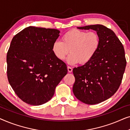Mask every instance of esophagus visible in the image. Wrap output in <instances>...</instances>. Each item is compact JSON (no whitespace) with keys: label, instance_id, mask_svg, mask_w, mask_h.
Returning a JSON list of instances; mask_svg holds the SVG:
<instances>
[{"label":"esophagus","instance_id":"1","mask_svg":"<svg viewBox=\"0 0 130 130\" xmlns=\"http://www.w3.org/2000/svg\"><path fill=\"white\" fill-rule=\"evenodd\" d=\"M67 70H68V72H69V73L72 72V71H73L72 68V67H70V66L67 67Z\"/></svg>","mask_w":130,"mask_h":130}]
</instances>
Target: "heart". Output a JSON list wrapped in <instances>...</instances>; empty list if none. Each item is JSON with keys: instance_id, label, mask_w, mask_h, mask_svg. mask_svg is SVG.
Returning <instances> with one entry per match:
<instances>
[{"instance_id": "heart-1", "label": "heart", "mask_w": 130, "mask_h": 130, "mask_svg": "<svg viewBox=\"0 0 130 130\" xmlns=\"http://www.w3.org/2000/svg\"><path fill=\"white\" fill-rule=\"evenodd\" d=\"M101 38L96 32L72 29L62 37V41H56L52 45L53 54L60 60H63L69 52L67 63L73 65L79 62L82 64L91 60L100 47Z\"/></svg>"}]
</instances>
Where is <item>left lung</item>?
<instances>
[{
  "instance_id": "obj_1",
  "label": "left lung",
  "mask_w": 130,
  "mask_h": 130,
  "mask_svg": "<svg viewBox=\"0 0 130 130\" xmlns=\"http://www.w3.org/2000/svg\"><path fill=\"white\" fill-rule=\"evenodd\" d=\"M93 29L100 36V47L88 63L75 67L73 92L76 98L88 105L99 104L111 98L121 83L126 67L123 45L113 31L102 25L77 27Z\"/></svg>"
}]
</instances>
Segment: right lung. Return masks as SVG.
I'll return each mask as SVG.
<instances>
[{
    "label": "right lung",
    "instance_id": "1",
    "mask_svg": "<svg viewBox=\"0 0 130 130\" xmlns=\"http://www.w3.org/2000/svg\"><path fill=\"white\" fill-rule=\"evenodd\" d=\"M60 31L28 26L15 35L7 53V75L17 95L26 104L40 105L52 98L67 73V66L53 54Z\"/></svg>",
    "mask_w": 130,
    "mask_h": 130
}]
</instances>
